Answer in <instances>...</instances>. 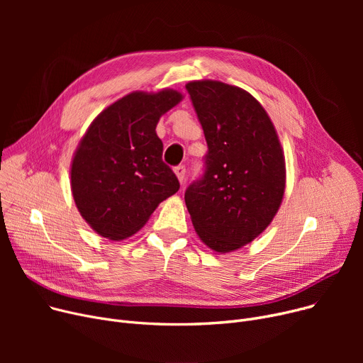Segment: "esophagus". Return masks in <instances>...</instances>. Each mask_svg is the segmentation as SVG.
<instances>
[{"instance_id":"esophagus-1","label":"esophagus","mask_w":363,"mask_h":363,"mask_svg":"<svg viewBox=\"0 0 363 363\" xmlns=\"http://www.w3.org/2000/svg\"><path fill=\"white\" fill-rule=\"evenodd\" d=\"M174 172H175V175H177V178L179 179V182L182 184V182H184V178H185V166L179 164V166H177V167L174 169Z\"/></svg>"}]
</instances>
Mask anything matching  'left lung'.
Masks as SVG:
<instances>
[{
	"label": "left lung",
	"mask_w": 363,
	"mask_h": 363,
	"mask_svg": "<svg viewBox=\"0 0 363 363\" xmlns=\"http://www.w3.org/2000/svg\"><path fill=\"white\" fill-rule=\"evenodd\" d=\"M185 88L208 147L204 177L186 188L185 204L208 249L231 253L257 238L278 213L287 182L284 150L250 92L212 79Z\"/></svg>",
	"instance_id": "1"
}]
</instances>
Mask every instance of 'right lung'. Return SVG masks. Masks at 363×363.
<instances>
[{"label":"right lung","mask_w":363,"mask_h":363,"mask_svg":"<svg viewBox=\"0 0 363 363\" xmlns=\"http://www.w3.org/2000/svg\"><path fill=\"white\" fill-rule=\"evenodd\" d=\"M182 99L170 88L132 91L88 126L70 163V189L81 216L99 235L110 241L132 237L179 189L162 160L156 126Z\"/></svg>","instance_id":"right-lung-1"}]
</instances>
